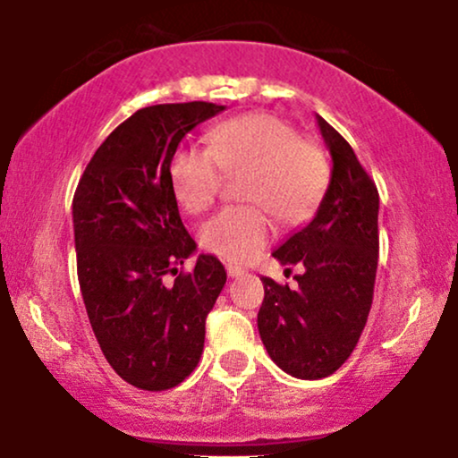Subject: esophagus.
Returning a JSON list of instances; mask_svg holds the SVG:
<instances>
[{
	"mask_svg": "<svg viewBox=\"0 0 458 458\" xmlns=\"http://www.w3.org/2000/svg\"><path fill=\"white\" fill-rule=\"evenodd\" d=\"M225 271H228L230 277H239V276H243V273H245L243 267H236V265H228V267H225Z\"/></svg>",
	"mask_w": 458,
	"mask_h": 458,
	"instance_id": "obj_1",
	"label": "esophagus"
}]
</instances>
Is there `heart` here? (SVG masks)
I'll list each match as a JSON object with an SVG mask.
<instances>
[{"label":"heart","mask_w":458,"mask_h":458,"mask_svg":"<svg viewBox=\"0 0 458 458\" xmlns=\"http://www.w3.org/2000/svg\"><path fill=\"white\" fill-rule=\"evenodd\" d=\"M225 174L243 176L239 198L199 228L208 251L230 262H247L267 245L271 215L297 225L317 211L329 182L323 148L299 138L297 129L271 114H245L225 120L208 133V148L181 146L170 161V185L187 213H202L217 199Z\"/></svg>","instance_id":"heart-1"}]
</instances>
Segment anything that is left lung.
I'll list each match as a JSON object with an SVG mask.
<instances>
[{"mask_svg":"<svg viewBox=\"0 0 458 458\" xmlns=\"http://www.w3.org/2000/svg\"><path fill=\"white\" fill-rule=\"evenodd\" d=\"M317 124L331 155L327 191L312 222L273 251L301 265L297 286L262 277L259 331L267 353L297 379L334 375L366 327L379 260V193L353 148L327 120ZM291 271V269H286Z\"/></svg>","mask_w":458,"mask_h":458,"instance_id":"8db88e82","label":"left lung"}]
</instances>
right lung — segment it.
Here are the masks:
<instances>
[{
	"instance_id": "right-lung-1",
	"label": "right lung",
	"mask_w": 458,
	"mask_h": 458,
	"mask_svg": "<svg viewBox=\"0 0 458 458\" xmlns=\"http://www.w3.org/2000/svg\"><path fill=\"white\" fill-rule=\"evenodd\" d=\"M224 109L204 101L138 109L98 146L72 198L88 318L109 366L140 390H170L191 375L225 284L224 265L211 254L178 273L196 241L170 185L181 140Z\"/></svg>"
}]
</instances>
